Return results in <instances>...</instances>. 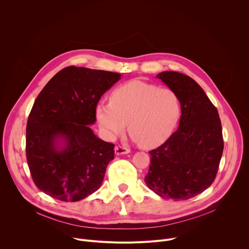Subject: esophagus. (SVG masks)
<instances>
[{
	"label": "esophagus",
	"instance_id": "esophagus-1",
	"mask_svg": "<svg viewBox=\"0 0 249 249\" xmlns=\"http://www.w3.org/2000/svg\"><path fill=\"white\" fill-rule=\"evenodd\" d=\"M114 152H115V155H126V154H129L130 153V149L128 148H125V147H115L114 149Z\"/></svg>",
	"mask_w": 249,
	"mask_h": 249
}]
</instances>
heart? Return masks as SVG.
<instances>
[{"label":"heart","instance_id":"obj_1","mask_svg":"<svg viewBox=\"0 0 249 249\" xmlns=\"http://www.w3.org/2000/svg\"><path fill=\"white\" fill-rule=\"evenodd\" d=\"M180 116L178 96L170 89L134 80L116 88L109 103L95 106V117L103 135L113 140L128 122L132 139L144 148H155L170 137Z\"/></svg>","mask_w":249,"mask_h":249}]
</instances>
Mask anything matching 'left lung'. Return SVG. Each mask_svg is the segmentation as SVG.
I'll return each instance as SVG.
<instances>
[{"mask_svg":"<svg viewBox=\"0 0 249 249\" xmlns=\"http://www.w3.org/2000/svg\"><path fill=\"white\" fill-rule=\"evenodd\" d=\"M157 78L178 96L181 116L177 131L150 152L145 181L163 198L187 200L216 178L224 150L221 120L214 104L192 78L172 71Z\"/></svg>","mask_w":249,"mask_h":249,"instance_id":"left-lung-1","label":"left lung"}]
</instances>
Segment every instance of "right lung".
I'll list each match as a JSON object with an SVG mask.
<instances>
[{
  "label": "right lung",
  "instance_id": "right-lung-1",
  "mask_svg": "<svg viewBox=\"0 0 249 249\" xmlns=\"http://www.w3.org/2000/svg\"><path fill=\"white\" fill-rule=\"evenodd\" d=\"M120 79L118 73L67 67L35 99L26 125V160L42 192L77 202L100 187L114 145L89 126L95 123L100 97Z\"/></svg>",
  "mask_w": 249,
  "mask_h": 249
}]
</instances>
